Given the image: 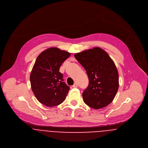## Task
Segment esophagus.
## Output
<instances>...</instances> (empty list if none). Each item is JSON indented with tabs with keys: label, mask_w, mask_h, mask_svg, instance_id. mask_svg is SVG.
Segmentation results:
<instances>
[{
	"label": "esophagus",
	"mask_w": 148,
	"mask_h": 148,
	"mask_svg": "<svg viewBox=\"0 0 148 148\" xmlns=\"http://www.w3.org/2000/svg\"><path fill=\"white\" fill-rule=\"evenodd\" d=\"M72 87H74V88H77V87H78V85H77L76 83H75V84L72 86Z\"/></svg>",
	"instance_id": "obj_1"
}]
</instances>
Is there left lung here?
<instances>
[{
	"instance_id": "left-lung-1",
	"label": "left lung",
	"mask_w": 148,
	"mask_h": 148,
	"mask_svg": "<svg viewBox=\"0 0 148 148\" xmlns=\"http://www.w3.org/2000/svg\"><path fill=\"white\" fill-rule=\"evenodd\" d=\"M74 56L86 69L89 79L82 94L84 103L95 109L106 107L113 101L119 88V73L113 61L98 47Z\"/></svg>"
}]
</instances>
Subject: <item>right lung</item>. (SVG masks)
Returning a JSON list of instances; mask_svg holds the SVG:
<instances>
[{
	"mask_svg": "<svg viewBox=\"0 0 148 148\" xmlns=\"http://www.w3.org/2000/svg\"><path fill=\"white\" fill-rule=\"evenodd\" d=\"M70 56L69 52L54 47L37 57L30 75L31 86L37 99L44 105L55 106L65 99L70 89L64 82L60 68Z\"/></svg>",
	"mask_w": 148,
	"mask_h": 148,
	"instance_id": "1",
	"label": "right lung"
}]
</instances>
